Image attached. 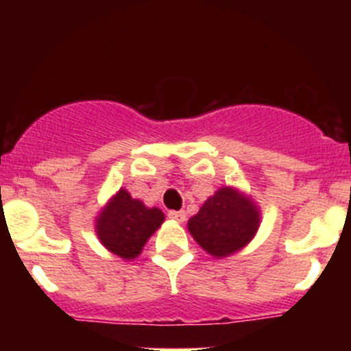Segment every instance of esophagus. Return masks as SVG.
Returning a JSON list of instances; mask_svg holds the SVG:
<instances>
[{"instance_id":"obj_1","label":"esophagus","mask_w":351,"mask_h":351,"mask_svg":"<svg viewBox=\"0 0 351 351\" xmlns=\"http://www.w3.org/2000/svg\"><path fill=\"white\" fill-rule=\"evenodd\" d=\"M168 217L173 221H178V223H183L186 219V213L184 211H168Z\"/></svg>"}]
</instances>
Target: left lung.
<instances>
[{
    "mask_svg": "<svg viewBox=\"0 0 351 351\" xmlns=\"http://www.w3.org/2000/svg\"><path fill=\"white\" fill-rule=\"evenodd\" d=\"M259 224L254 201L236 188L223 186L188 221V231L208 254L228 257L251 243Z\"/></svg>",
    "mask_w": 351,
    "mask_h": 351,
    "instance_id": "left-lung-1",
    "label": "left lung"
}]
</instances>
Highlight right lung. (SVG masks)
Segmentation results:
<instances>
[{
    "mask_svg": "<svg viewBox=\"0 0 351 351\" xmlns=\"http://www.w3.org/2000/svg\"><path fill=\"white\" fill-rule=\"evenodd\" d=\"M165 221L158 208H147L127 189H119L95 219L100 243L122 259H135Z\"/></svg>",
    "mask_w": 351,
    "mask_h": 351,
    "instance_id": "right-lung-1",
    "label": "right lung"
}]
</instances>
